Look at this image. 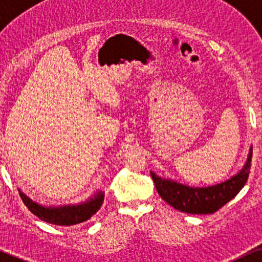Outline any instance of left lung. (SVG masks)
<instances>
[{"label": "left lung", "mask_w": 262, "mask_h": 262, "mask_svg": "<svg viewBox=\"0 0 262 262\" xmlns=\"http://www.w3.org/2000/svg\"><path fill=\"white\" fill-rule=\"evenodd\" d=\"M252 149L244 167L227 181L208 187H189L172 180L161 179L154 172L152 181L162 200L171 207L189 214H212L233 200L248 181L251 167Z\"/></svg>", "instance_id": "left-lung-1"}]
</instances>
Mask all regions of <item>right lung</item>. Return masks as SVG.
<instances>
[{
	"mask_svg": "<svg viewBox=\"0 0 262 262\" xmlns=\"http://www.w3.org/2000/svg\"><path fill=\"white\" fill-rule=\"evenodd\" d=\"M20 198L23 203L26 204L33 214H35L39 219L47 222V223L55 224V225H65L70 227L86 222L90 219L101 208L103 203L104 194L103 192L100 191L95 196L85 201V202L79 204H68V206L60 207H44L38 204L37 202H33L29 197H27L23 192H20Z\"/></svg>",
	"mask_w": 262,
	"mask_h": 262,
	"instance_id": "add662e5",
	"label": "right lung"
}]
</instances>
